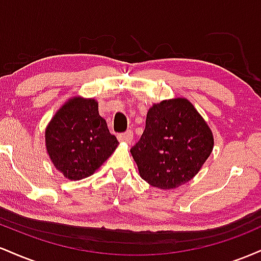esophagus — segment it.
<instances>
[{"label":"esophagus","instance_id":"obj_1","mask_svg":"<svg viewBox=\"0 0 261 261\" xmlns=\"http://www.w3.org/2000/svg\"><path fill=\"white\" fill-rule=\"evenodd\" d=\"M118 139L120 142H126V143H130L131 141L134 139V134L131 130H127L126 133H122V134H119L118 135Z\"/></svg>","mask_w":261,"mask_h":261}]
</instances>
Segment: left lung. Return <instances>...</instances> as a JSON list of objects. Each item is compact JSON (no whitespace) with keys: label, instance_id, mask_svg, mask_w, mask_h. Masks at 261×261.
I'll return each mask as SVG.
<instances>
[{"label":"left lung","instance_id":"left-lung-1","mask_svg":"<svg viewBox=\"0 0 261 261\" xmlns=\"http://www.w3.org/2000/svg\"><path fill=\"white\" fill-rule=\"evenodd\" d=\"M212 149L207 122L187 98H174L149 108L145 131L130 152L143 180L170 190L191 180Z\"/></svg>","mask_w":261,"mask_h":261}]
</instances>
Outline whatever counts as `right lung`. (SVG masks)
<instances>
[{
    "label": "right lung",
    "mask_w": 261,
    "mask_h": 261,
    "mask_svg": "<svg viewBox=\"0 0 261 261\" xmlns=\"http://www.w3.org/2000/svg\"><path fill=\"white\" fill-rule=\"evenodd\" d=\"M118 145L107 121L99 115L98 101L92 98L68 99L45 130L49 158L54 167L70 180H81L94 174Z\"/></svg>",
    "instance_id": "1"
}]
</instances>
